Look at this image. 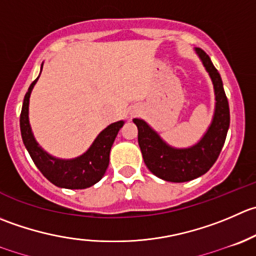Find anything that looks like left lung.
Here are the masks:
<instances>
[{
    "label": "left lung",
    "instance_id": "left-lung-1",
    "mask_svg": "<svg viewBox=\"0 0 256 256\" xmlns=\"http://www.w3.org/2000/svg\"><path fill=\"white\" fill-rule=\"evenodd\" d=\"M212 78L215 92L212 121L202 140L186 148L168 145L155 130L140 118H134L138 126V146L148 170L158 178L171 182H185L204 175L218 160L230 125L229 102L222 78L206 52L195 48Z\"/></svg>",
    "mask_w": 256,
    "mask_h": 256
}]
</instances>
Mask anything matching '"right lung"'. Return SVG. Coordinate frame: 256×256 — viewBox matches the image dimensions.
I'll return each instance as SVG.
<instances>
[{"label": "right lung", "mask_w": 256, "mask_h": 256, "mask_svg": "<svg viewBox=\"0 0 256 256\" xmlns=\"http://www.w3.org/2000/svg\"><path fill=\"white\" fill-rule=\"evenodd\" d=\"M42 70V66H41ZM40 78V76H38ZM38 78L30 85L22 105L20 116L22 140L42 175L54 185L65 188H86L95 185L105 175L110 161V150L124 121L108 125L101 131L85 154L71 160H62L47 154L34 140L28 120L30 95Z\"/></svg>", "instance_id": "right-lung-1"}]
</instances>
